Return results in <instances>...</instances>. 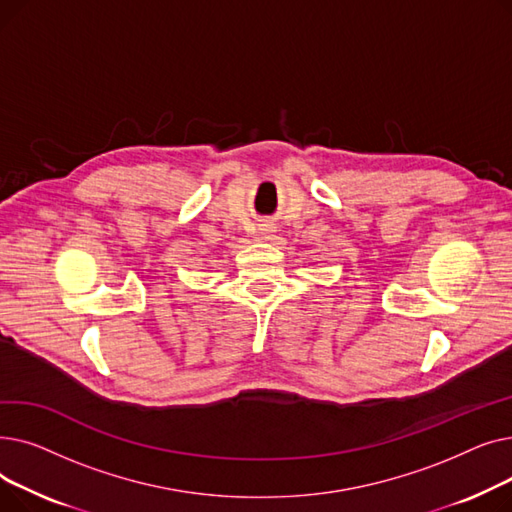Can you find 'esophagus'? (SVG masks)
<instances>
[{
	"mask_svg": "<svg viewBox=\"0 0 512 512\" xmlns=\"http://www.w3.org/2000/svg\"><path fill=\"white\" fill-rule=\"evenodd\" d=\"M259 234H261V238H270V236L274 234V228H272L270 224H261V228H259Z\"/></svg>",
	"mask_w": 512,
	"mask_h": 512,
	"instance_id": "34e87169",
	"label": "esophagus"
}]
</instances>
